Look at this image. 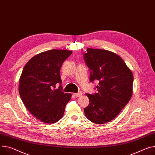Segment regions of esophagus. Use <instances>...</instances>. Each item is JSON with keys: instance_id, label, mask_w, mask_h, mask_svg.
Instances as JSON below:
<instances>
[{"instance_id": "1", "label": "esophagus", "mask_w": 155, "mask_h": 155, "mask_svg": "<svg viewBox=\"0 0 155 155\" xmlns=\"http://www.w3.org/2000/svg\"><path fill=\"white\" fill-rule=\"evenodd\" d=\"M82 95V92L81 91H79L78 93H77V94H74V95L76 97H81Z\"/></svg>"}]
</instances>
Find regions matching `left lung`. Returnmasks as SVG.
<instances>
[{"mask_svg":"<svg viewBox=\"0 0 155 155\" xmlns=\"http://www.w3.org/2000/svg\"><path fill=\"white\" fill-rule=\"evenodd\" d=\"M84 57L90 81H99L98 92L87 94L90 103L85 115L95 124H104L114 119L131 99L133 75L124 60L112 51L88 48Z\"/></svg>","mask_w":155,"mask_h":155,"instance_id":"left-lung-1","label":"left lung"}]
</instances>
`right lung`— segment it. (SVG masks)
Listing matches in <instances>:
<instances>
[{
    "label": "right lung",
    "instance_id": "right-lung-1",
    "mask_svg": "<svg viewBox=\"0 0 155 155\" xmlns=\"http://www.w3.org/2000/svg\"><path fill=\"white\" fill-rule=\"evenodd\" d=\"M70 50H50L37 54L24 67L18 91L24 105L32 114L45 123H54L63 117L71 94L61 91L60 70ZM57 83L61 85L55 89Z\"/></svg>",
    "mask_w": 155,
    "mask_h": 155
}]
</instances>
